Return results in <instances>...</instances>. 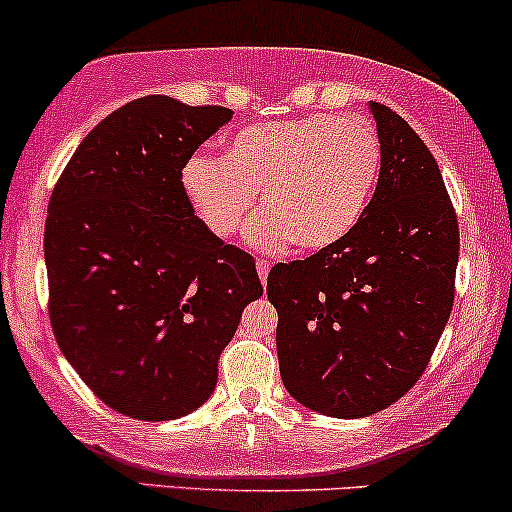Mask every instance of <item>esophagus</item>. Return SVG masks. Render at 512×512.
<instances>
[{
  "instance_id": "1",
  "label": "esophagus",
  "mask_w": 512,
  "mask_h": 512,
  "mask_svg": "<svg viewBox=\"0 0 512 512\" xmlns=\"http://www.w3.org/2000/svg\"><path fill=\"white\" fill-rule=\"evenodd\" d=\"M257 274H260V282L267 284V274H269V262L265 260H257Z\"/></svg>"
}]
</instances>
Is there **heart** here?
<instances>
[{"label": "heart", "instance_id": "obj_1", "mask_svg": "<svg viewBox=\"0 0 512 512\" xmlns=\"http://www.w3.org/2000/svg\"><path fill=\"white\" fill-rule=\"evenodd\" d=\"M381 167L374 123L359 114H311L245 126L223 157L194 155L182 187L216 238L243 230L262 189L265 213L250 243L277 252L296 240L303 250L342 243L362 221Z\"/></svg>", "mask_w": 512, "mask_h": 512}]
</instances>
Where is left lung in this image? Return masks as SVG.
Segmentation results:
<instances>
[{"label":"left lung","mask_w":512,"mask_h":512,"mask_svg":"<svg viewBox=\"0 0 512 512\" xmlns=\"http://www.w3.org/2000/svg\"><path fill=\"white\" fill-rule=\"evenodd\" d=\"M381 143L374 196L333 247L277 265L286 391L330 418L384 411L420 379L454 303L459 226L428 145L389 106L369 101Z\"/></svg>","instance_id":"1"}]
</instances>
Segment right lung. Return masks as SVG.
<instances>
[{"label":"right lung","mask_w":512,"mask_h":512,"mask_svg":"<svg viewBox=\"0 0 512 512\" xmlns=\"http://www.w3.org/2000/svg\"><path fill=\"white\" fill-rule=\"evenodd\" d=\"M233 119L150 94L87 133L46 218L50 323L109 408L174 420L211 398L218 357L262 296L255 260L194 216L182 170Z\"/></svg>","instance_id":"obj_1"}]
</instances>
